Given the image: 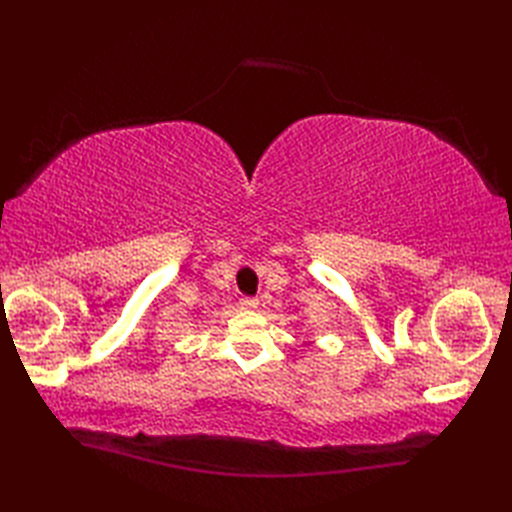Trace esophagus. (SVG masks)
Listing matches in <instances>:
<instances>
[{
  "label": "esophagus",
  "mask_w": 512,
  "mask_h": 512,
  "mask_svg": "<svg viewBox=\"0 0 512 512\" xmlns=\"http://www.w3.org/2000/svg\"><path fill=\"white\" fill-rule=\"evenodd\" d=\"M239 303H241L243 309H256L258 307V299H254V297H243Z\"/></svg>",
  "instance_id": "34e87169"
}]
</instances>
